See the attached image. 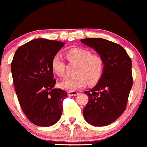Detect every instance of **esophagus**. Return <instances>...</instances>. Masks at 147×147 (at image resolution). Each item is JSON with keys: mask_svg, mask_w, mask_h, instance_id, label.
Listing matches in <instances>:
<instances>
[{"mask_svg": "<svg viewBox=\"0 0 147 147\" xmlns=\"http://www.w3.org/2000/svg\"><path fill=\"white\" fill-rule=\"evenodd\" d=\"M68 95L69 96H76L78 95V93L76 91H69L68 92Z\"/></svg>", "mask_w": 147, "mask_h": 147, "instance_id": "1", "label": "esophagus"}]
</instances>
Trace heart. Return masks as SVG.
Returning <instances> with one entry per match:
<instances>
[{
  "mask_svg": "<svg viewBox=\"0 0 147 147\" xmlns=\"http://www.w3.org/2000/svg\"><path fill=\"white\" fill-rule=\"evenodd\" d=\"M65 57L69 63L76 66L73 77H67L60 82L59 86L64 90L74 91L84 88L87 84L98 82L104 70V60L100 55L91 54L88 49L71 48L65 51ZM51 67L54 74L62 77L65 73L64 61L59 54L54 55L51 60Z\"/></svg>",
  "mask_w": 147,
  "mask_h": 147,
  "instance_id": "b5f03b06",
  "label": "heart"
}]
</instances>
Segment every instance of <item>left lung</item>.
I'll list each match as a JSON object with an SVG mask.
<instances>
[{"mask_svg":"<svg viewBox=\"0 0 147 147\" xmlns=\"http://www.w3.org/2000/svg\"><path fill=\"white\" fill-rule=\"evenodd\" d=\"M81 42L104 60L101 78L90 91L84 92L89 98L83 111L84 119L93 126H106L126 109L132 87L131 59L122 47L105 39L86 38Z\"/></svg>","mask_w":147,"mask_h":147,"instance_id":"1","label":"left lung"}]
</instances>
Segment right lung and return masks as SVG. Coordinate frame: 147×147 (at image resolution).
I'll return each mask as SVG.
<instances>
[{"label":"right lung","mask_w":147,"mask_h":147,"mask_svg":"<svg viewBox=\"0 0 147 147\" xmlns=\"http://www.w3.org/2000/svg\"><path fill=\"white\" fill-rule=\"evenodd\" d=\"M65 44L35 39L20 47L11 63L13 84L21 108L31 122L49 127L60 119L67 93L54 88L51 60Z\"/></svg>","instance_id":"add662e5"}]
</instances>
